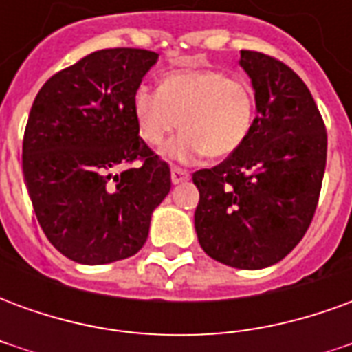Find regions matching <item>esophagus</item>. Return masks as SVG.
I'll use <instances>...</instances> for the list:
<instances>
[{
    "label": "esophagus",
    "instance_id": "34e87169",
    "mask_svg": "<svg viewBox=\"0 0 352 352\" xmlns=\"http://www.w3.org/2000/svg\"><path fill=\"white\" fill-rule=\"evenodd\" d=\"M188 177H190V173H188L186 169H183V168H171V181H173V184L183 183V181H186Z\"/></svg>",
    "mask_w": 352,
    "mask_h": 352
}]
</instances>
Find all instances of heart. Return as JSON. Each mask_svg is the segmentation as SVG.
I'll return each instance as SVG.
<instances>
[{"label": "heart", "instance_id": "obj_1", "mask_svg": "<svg viewBox=\"0 0 352 352\" xmlns=\"http://www.w3.org/2000/svg\"><path fill=\"white\" fill-rule=\"evenodd\" d=\"M139 135L148 145H164L183 128L164 154L190 164L201 156L224 158L243 145L254 120V98L243 80L217 69L168 73L160 90L139 85L131 98Z\"/></svg>", "mask_w": 352, "mask_h": 352}]
</instances>
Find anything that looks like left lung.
Segmentation results:
<instances>
[{"label": "left lung", "mask_w": 352, "mask_h": 352, "mask_svg": "<svg viewBox=\"0 0 352 352\" xmlns=\"http://www.w3.org/2000/svg\"><path fill=\"white\" fill-rule=\"evenodd\" d=\"M256 118L245 143L192 181L199 190L194 224L217 262L262 270L302 241L317 211L326 168L324 120L309 88L280 60L241 50Z\"/></svg>", "instance_id": "1"}]
</instances>
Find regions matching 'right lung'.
<instances>
[{
	"label": "right lung",
	"mask_w": 352,
	"mask_h": 352,
	"mask_svg": "<svg viewBox=\"0 0 352 352\" xmlns=\"http://www.w3.org/2000/svg\"><path fill=\"white\" fill-rule=\"evenodd\" d=\"M158 54L103 49L54 73L28 116L22 169L35 217L79 264L133 256L171 188L168 162L139 138L131 98Z\"/></svg>",
	"instance_id": "obj_1"
}]
</instances>
